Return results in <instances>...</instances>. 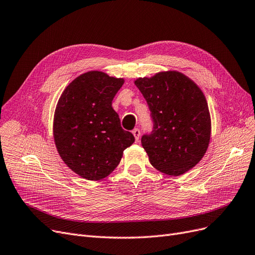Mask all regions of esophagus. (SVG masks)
I'll return each mask as SVG.
<instances>
[{"label": "esophagus", "mask_w": 255, "mask_h": 255, "mask_svg": "<svg viewBox=\"0 0 255 255\" xmlns=\"http://www.w3.org/2000/svg\"><path fill=\"white\" fill-rule=\"evenodd\" d=\"M133 135L135 136L136 141H138L139 137H140V129H139V128H134V129H133Z\"/></svg>", "instance_id": "esophagus-1"}]
</instances>
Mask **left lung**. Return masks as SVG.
Instances as JSON below:
<instances>
[{
  "mask_svg": "<svg viewBox=\"0 0 255 255\" xmlns=\"http://www.w3.org/2000/svg\"><path fill=\"white\" fill-rule=\"evenodd\" d=\"M151 112L153 128L141 137L151 164L179 176L204 157L211 135V119L203 92L178 72L158 73L135 81Z\"/></svg>",
  "mask_w": 255,
  "mask_h": 255,
  "instance_id": "8db88e82",
  "label": "left lung"
}]
</instances>
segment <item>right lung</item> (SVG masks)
<instances>
[{
    "mask_svg": "<svg viewBox=\"0 0 255 255\" xmlns=\"http://www.w3.org/2000/svg\"><path fill=\"white\" fill-rule=\"evenodd\" d=\"M124 82L102 72L85 73L66 87L57 104V150L68 168L85 179L109 176L135 141L134 135L121 128L112 107Z\"/></svg>",
    "mask_w": 255,
    "mask_h": 255,
    "instance_id": "right-lung-1",
    "label": "right lung"
}]
</instances>
